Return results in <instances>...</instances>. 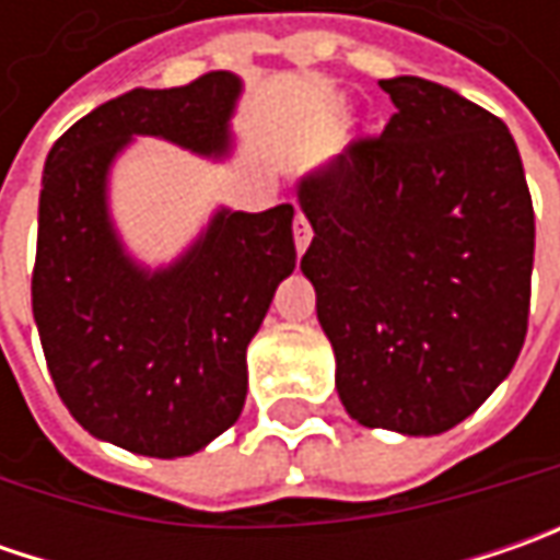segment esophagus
Wrapping results in <instances>:
<instances>
[{
	"label": "esophagus",
	"instance_id": "1",
	"mask_svg": "<svg viewBox=\"0 0 560 560\" xmlns=\"http://www.w3.org/2000/svg\"><path fill=\"white\" fill-rule=\"evenodd\" d=\"M292 236H295V248H299V252H305L308 243H312V224H308V218H305L302 211H299L295 221H292Z\"/></svg>",
	"mask_w": 560,
	"mask_h": 560
}]
</instances>
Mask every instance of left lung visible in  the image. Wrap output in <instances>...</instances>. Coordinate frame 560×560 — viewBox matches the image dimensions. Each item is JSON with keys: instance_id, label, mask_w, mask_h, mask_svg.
Wrapping results in <instances>:
<instances>
[{"instance_id": "obj_1", "label": "left lung", "mask_w": 560, "mask_h": 560, "mask_svg": "<svg viewBox=\"0 0 560 560\" xmlns=\"http://www.w3.org/2000/svg\"><path fill=\"white\" fill-rule=\"evenodd\" d=\"M396 115L299 184L302 273L346 411L436 436L470 418L524 349L533 199L508 127L423 77L380 80Z\"/></svg>"}]
</instances>
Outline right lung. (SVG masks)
Wrapping results in <instances>:
<instances>
[{
    "instance_id": "obj_1",
    "label": "right lung",
    "mask_w": 560,
    "mask_h": 560,
    "mask_svg": "<svg viewBox=\"0 0 560 560\" xmlns=\"http://www.w3.org/2000/svg\"><path fill=\"white\" fill-rule=\"evenodd\" d=\"M240 80L208 71L174 90H130L68 127L46 159L33 320L55 389L96 440L184 458L246 405V349L295 268L292 205L218 211L167 270L137 268L105 211V177L130 137L224 155Z\"/></svg>"
}]
</instances>
